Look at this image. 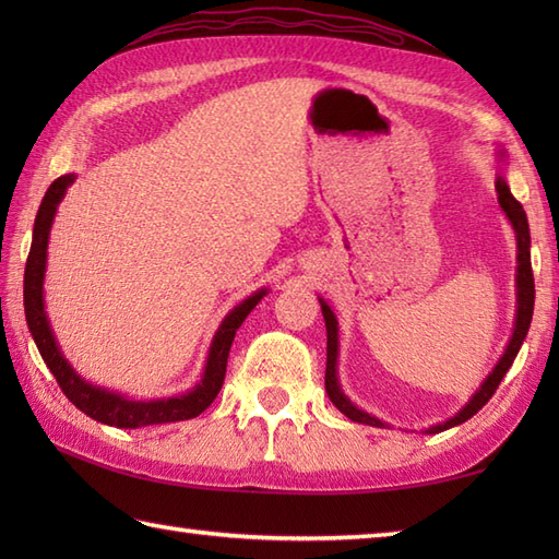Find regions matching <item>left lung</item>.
<instances>
[{"label":"left lung","instance_id":"1","mask_svg":"<svg viewBox=\"0 0 559 559\" xmlns=\"http://www.w3.org/2000/svg\"><path fill=\"white\" fill-rule=\"evenodd\" d=\"M495 189H497V201H500L502 211L507 213L509 223H512V228L516 233V322H514V334L509 338V346L504 350V355L500 358V362L495 365V370L488 374V379L480 384V389L476 394L471 396V401L463 406L454 418H449L447 423H439L432 425L430 435L437 432H444L449 427H456L461 423H466L468 418H473L485 403L492 399V394L500 386V382L504 379V374L509 372V367H512L516 353L521 348V343H524L526 334H528V326H531V319H533V300H536V286H533V271H531V233H528V218H526V211L524 206L519 204L514 199V194L509 192V185L502 175H497L495 180ZM319 305H322V314H324V322H326V374H324V386H326V394L331 399V403L350 418L353 423H362V425H372V427H384V423L374 418V415L360 411L355 403H350V399L343 394L341 384H338V374H336V358H338V322H336V314L331 312V307L319 298Z\"/></svg>","mask_w":559,"mask_h":559}]
</instances>
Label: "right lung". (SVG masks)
<instances>
[{
    "label": "right lung",
    "instance_id": "right-lung-1",
    "mask_svg": "<svg viewBox=\"0 0 559 559\" xmlns=\"http://www.w3.org/2000/svg\"><path fill=\"white\" fill-rule=\"evenodd\" d=\"M74 180H76L74 175L57 177V180L50 185V189L45 192L38 216H35V225H33V242H31V252L26 261V273H23V307H26V322H28V331L35 341V346H38L45 365L50 367V372L55 374L59 389L64 391V396L93 420L112 425V427H124V430H136V427H146V425H163V423L197 418V415L204 413L213 403V399L218 396L225 379V367H228V355H230L235 331L242 326L247 314L254 310L257 302L266 295V290L261 288L252 293L247 300H242L235 310H230L228 317L223 319L216 336L211 341L201 382L192 391H187V394L173 396V399H158V401H132L122 394H115V391L88 384L86 379H81L76 374L74 367L64 360L62 350H59L50 322H47L45 300H43L47 240H50L52 218L57 213L59 201H62L67 194V187Z\"/></svg>",
    "mask_w": 559,
    "mask_h": 559
}]
</instances>
